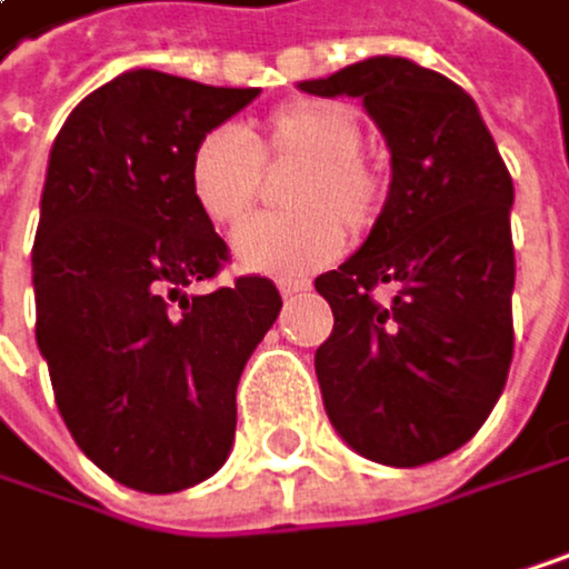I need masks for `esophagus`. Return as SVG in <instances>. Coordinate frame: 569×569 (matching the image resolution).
I'll use <instances>...</instances> for the list:
<instances>
[{"mask_svg": "<svg viewBox=\"0 0 569 569\" xmlns=\"http://www.w3.org/2000/svg\"><path fill=\"white\" fill-rule=\"evenodd\" d=\"M310 290V279H279V293L282 297H297V293H307Z\"/></svg>", "mask_w": 569, "mask_h": 569, "instance_id": "esophagus-1", "label": "esophagus"}]
</instances>
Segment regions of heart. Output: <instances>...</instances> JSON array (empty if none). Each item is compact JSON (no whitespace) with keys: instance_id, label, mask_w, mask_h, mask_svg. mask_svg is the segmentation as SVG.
I'll use <instances>...</instances> for the list:
<instances>
[{"instance_id":"heart-1","label":"heart","mask_w":569,"mask_h":569,"mask_svg":"<svg viewBox=\"0 0 569 569\" xmlns=\"http://www.w3.org/2000/svg\"><path fill=\"white\" fill-rule=\"evenodd\" d=\"M357 117L333 100L276 107L249 138L236 128L201 134L188 154V191L219 229L239 226L262 194V171H290L282 206L239 229L236 262L266 276H307L327 266L343 232L368 236L385 206V181L360 151Z\"/></svg>"}]
</instances>
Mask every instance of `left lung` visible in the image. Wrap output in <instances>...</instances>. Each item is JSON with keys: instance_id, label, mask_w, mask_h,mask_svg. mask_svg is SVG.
Here are the masks:
<instances>
[{"instance_id": "obj_1", "label": "left lung", "mask_w": 569, "mask_h": 569, "mask_svg": "<svg viewBox=\"0 0 569 569\" xmlns=\"http://www.w3.org/2000/svg\"><path fill=\"white\" fill-rule=\"evenodd\" d=\"M317 97H360L391 151L385 209L343 266L317 276L333 330L317 347L323 408L363 459L415 469L496 408L512 360V178L476 100L401 57H371ZM391 286L388 305L373 300Z\"/></svg>"}]
</instances>
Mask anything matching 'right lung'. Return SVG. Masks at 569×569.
Instances as JSON below:
<instances>
[{
    "label": "right lung",
    "mask_w": 569,
    "mask_h": 569,
    "mask_svg": "<svg viewBox=\"0 0 569 569\" xmlns=\"http://www.w3.org/2000/svg\"><path fill=\"white\" fill-rule=\"evenodd\" d=\"M256 97L128 70L73 107L50 151L36 343L73 441L138 492H181L222 469L242 368L282 307L266 276L188 293L229 262L188 191V154Z\"/></svg>",
    "instance_id": "add662e5"
}]
</instances>
